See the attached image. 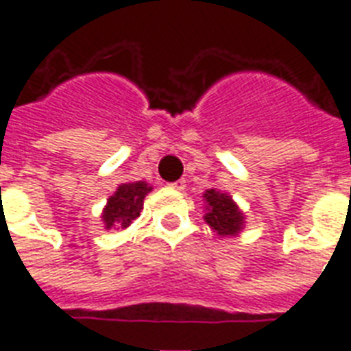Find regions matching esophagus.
Instances as JSON below:
<instances>
[{
	"mask_svg": "<svg viewBox=\"0 0 351 351\" xmlns=\"http://www.w3.org/2000/svg\"><path fill=\"white\" fill-rule=\"evenodd\" d=\"M173 189H176V191H182V189H186V180H176V182H171L169 184Z\"/></svg>",
	"mask_w": 351,
	"mask_h": 351,
	"instance_id": "1",
	"label": "esophagus"
}]
</instances>
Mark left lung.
I'll list each match as a JSON object with an SVG mask.
<instances>
[{"label": "left lung", "instance_id": "8db88e82", "mask_svg": "<svg viewBox=\"0 0 351 351\" xmlns=\"http://www.w3.org/2000/svg\"><path fill=\"white\" fill-rule=\"evenodd\" d=\"M206 222L209 224L211 230H215L219 234L226 237V234H237L242 230V224H244V217L240 213V209L237 208V204L231 200V197H228L226 193H219L215 189H208L206 195Z\"/></svg>", "mask_w": 351, "mask_h": 351}]
</instances>
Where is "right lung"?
Returning a JSON list of instances; mask_svg holds the SVG:
<instances>
[{"mask_svg": "<svg viewBox=\"0 0 351 351\" xmlns=\"http://www.w3.org/2000/svg\"><path fill=\"white\" fill-rule=\"evenodd\" d=\"M151 191V187L145 182H132V184H121L118 191L107 200L106 211L101 219L106 222V228H127L142 211L143 198Z\"/></svg>", "mask_w": 351, "mask_h": 351, "instance_id": "1", "label": "right lung"}]
</instances>
